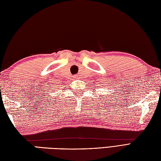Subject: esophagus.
Returning a JSON list of instances; mask_svg holds the SVG:
<instances>
[{"instance_id": "1", "label": "esophagus", "mask_w": 161, "mask_h": 161, "mask_svg": "<svg viewBox=\"0 0 161 161\" xmlns=\"http://www.w3.org/2000/svg\"><path fill=\"white\" fill-rule=\"evenodd\" d=\"M75 78H78V75H75Z\"/></svg>"}]
</instances>
